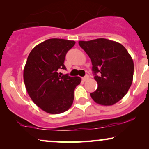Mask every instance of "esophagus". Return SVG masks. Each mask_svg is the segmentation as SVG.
<instances>
[{
	"label": "esophagus",
	"mask_w": 149,
	"mask_h": 149,
	"mask_svg": "<svg viewBox=\"0 0 149 149\" xmlns=\"http://www.w3.org/2000/svg\"><path fill=\"white\" fill-rule=\"evenodd\" d=\"M89 78H90V77H89L88 75H86V76L82 78V80H83V81H86V80H88L89 79Z\"/></svg>",
	"instance_id": "34e87169"
}]
</instances>
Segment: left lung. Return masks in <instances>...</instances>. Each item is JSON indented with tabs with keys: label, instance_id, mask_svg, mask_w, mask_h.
Here are the masks:
<instances>
[{
	"label": "left lung",
	"instance_id": "obj_1",
	"mask_svg": "<svg viewBox=\"0 0 149 149\" xmlns=\"http://www.w3.org/2000/svg\"><path fill=\"white\" fill-rule=\"evenodd\" d=\"M78 44L91 59L98 84L90 97L100 105L117 103L127 94L132 83L134 63L130 54L120 43L106 38L80 40Z\"/></svg>",
	"mask_w": 149,
	"mask_h": 149
}]
</instances>
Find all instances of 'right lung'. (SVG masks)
<instances>
[{"label":"right lung","mask_w":149,"mask_h":149,"mask_svg":"<svg viewBox=\"0 0 149 149\" xmlns=\"http://www.w3.org/2000/svg\"><path fill=\"white\" fill-rule=\"evenodd\" d=\"M76 42L50 38L31 51L24 69V81L32 101L44 111L59 114L71 108L74 90L81 82L80 77L60 76L57 71L66 69V54Z\"/></svg>","instance_id":"obj_1"}]
</instances>
